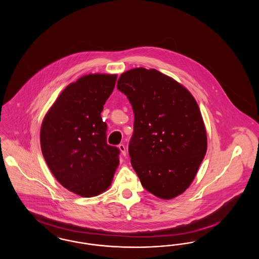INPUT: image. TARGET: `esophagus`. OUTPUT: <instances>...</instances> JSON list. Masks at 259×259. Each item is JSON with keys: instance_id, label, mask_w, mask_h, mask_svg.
Wrapping results in <instances>:
<instances>
[{"instance_id": "esophagus-1", "label": "esophagus", "mask_w": 259, "mask_h": 259, "mask_svg": "<svg viewBox=\"0 0 259 259\" xmlns=\"http://www.w3.org/2000/svg\"><path fill=\"white\" fill-rule=\"evenodd\" d=\"M118 148L120 149V151H121V153H122V155H126V148H125V146H124L123 144H120L119 146H118Z\"/></svg>"}]
</instances>
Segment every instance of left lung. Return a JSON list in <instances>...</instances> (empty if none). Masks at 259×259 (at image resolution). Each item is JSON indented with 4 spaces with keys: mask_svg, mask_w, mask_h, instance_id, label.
Listing matches in <instances>:
<instances>
[{
    "mask_svg": "<svg viewBox=\"0 0 259 259\" xmlns=\"http://www.w3.org/2000/svg\"><path fill=\"white\" fill-rule=\"evenodd\" d=\"M117 89L134 112L129 143L131 164L141 184L156 197L184 193L207 151V133L197 102L172 77L136 68L120 75Z\"/></svg>",
    "mask_w": 259,
    "mask_h": 259,
    "instance_id": "left-lung-1",
    "label": "left lung"
}]
</instances>
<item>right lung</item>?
Instances as JSON below:
<instances>
[{
  "instance_id": "right-lung-1",
  "label": "right lung",
  "mask_w": 259,
  "mask_h": 259,
  "mask_svg": "<svg viewBox=\"0 0 259 259\" xmlns=\"http://www.w3.org/2000/svg\"><path fill=\"white\" fill-rule=\"evenodd\" d=\"M116 77L87 74L69 84L40 127V148L50 171L81 197L106 191L119 163V149L107 144V123L101 117Z\"/></svg>"
}]
</instances>
